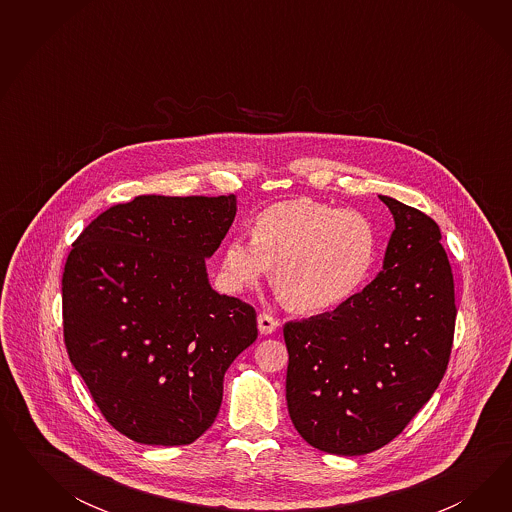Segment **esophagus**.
Masks as SVG:
<instances>
[{
    "label": "esophagus",
    "mask_w": 512,
    "mask_h": 512,
    "mask_svg": "<svg viewBox=\"0 0 512 512\" xmlns=\"http://www.w3.org/2000/svg\"><path fill=\"white\" fill-rule=\"evenodd\" d=\"M257 326H259V332H261L263 336H268V334H274V332L278 330L279 321L276 317L268 315V313H259V317H257Z\"/></svg>",
    "instance_id": "obj_1"
}]
</instances>
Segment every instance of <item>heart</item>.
I'll return each instance as SVG.
<instances>
[{
	"label": "heart",
	"mask_w": 512,
	"mask_h": 512,
	"mask_svg": "<svg viewBox=\"0 0 512 512\" xmlns=\"http://www.w3.org/2000/svg\"><path fill=\"white\" fill-rule=\"evenodd\" d=\"M251 236H234L223 246V285L248 291L274 264L279 293L304 313L334 310L351 300L372 278L379 255L370 217L310 197L266 206Z\"/></svg>",
	"instance_id": "1"
}]
</instances>
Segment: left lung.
Here are the masks:
<instances>
[{"instance_id":"obj_1","label":"left lung","mask_w":512,"mask_h":512,"mask_svg":"<svg viewBox=\"0 0 512 512\" xmlns=\"http://www.w3.org/2000/svg\"><path fill=\"white\" fill-rule=\"evenodd\" d=\"M394 217L383 270L330 313L283 328L287 407L311 447L381 449L439 387L454 336V281L432 217L379 195Z\"/></svg>"}]
</instances>
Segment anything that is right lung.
Returning a JSON list of instances; mask_svg holds the SVG:
<instances>
[{
  "mask_svg": "<svg viewBox=\"0 0 512 512\" xmlns=\"http://www.w3.org/2000/svg\"><path fill=\"white\" fill-rule=\"evenodd\" d=\"M234 216V195H140L95 217L67 257V353L103 417L137 443L201 437L225 372L257 340L255 310L206 272Z\"/></svg>",
  "mask_w": 512,
  "mask_h": 512,
  "instance_id": "add662e5",
  "label": "right lung"
}]
</instances>
